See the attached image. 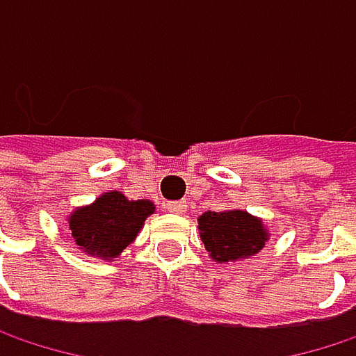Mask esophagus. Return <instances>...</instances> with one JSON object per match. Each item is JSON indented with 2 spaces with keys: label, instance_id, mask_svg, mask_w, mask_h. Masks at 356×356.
<instances>
[{
  "label": "esophagus",
  "instance_id": "34e87169",
  "mask_svg": "<svg viewBox=\"0 0 356 356\" xmlns=\"http://www.w3.org/2000/svg\"><path fill=\"white\" fill-rule=\"evenodd\" d=\"M167 208H169V212H173V214H183V212L187 210V202H185V200H181V202H169Z\"/></svg>",
  "mask_w": 356,
  "mask_h": 356
}]
</instances>
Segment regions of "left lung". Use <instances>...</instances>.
<instances>
[{"mask_svg": "<svg viewBox=\"0 0 356 356\" xmlns=\"http://www.w3.org/2000/svg\"><path fill=\"white\" fill-rule=\"evenodd\" d=\"M197 229L204 248L216 264L248 259L259 253L270 239L264 220L239 208L222 212L208 210L197 218Z\"/></svg>", "mask_w": 356, "mask_h": 356, "instance_id": "1", "label": "left lung"}]
</instances>
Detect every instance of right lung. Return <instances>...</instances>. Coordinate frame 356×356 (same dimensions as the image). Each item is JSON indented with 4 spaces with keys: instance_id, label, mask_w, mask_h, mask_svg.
Returning <instances> with one entry per match:
<instances>
[{
    "instance_id": "add662e5",
    "label": "right lung",
    "mask_w": 356,
    "mask_h": 356,
    "mask_svg": "<svg viewBox=\"0 0 356 356\" xmlns=\"http://www.w3.org/2000/svg\"><path fill=\"white\" fill-rule=\"evenodd\" d=\"M156 212L150 200H127L121 191L101 193L92 204L78 206L65 227L80 251L99 259H115L136 241L146 218Z\"/></svg>"
}]
</instances>
